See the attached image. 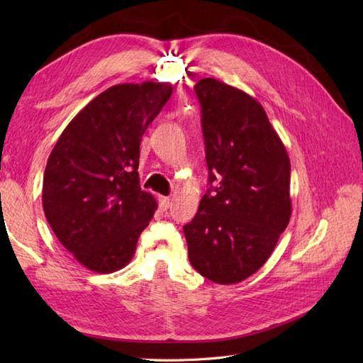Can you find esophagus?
Masks as SVG:
<instances>
[{
  "label": "esophagus",
  "mask_w": 363,
  "mask_h": 363,
  "mask_svg": "<svg viewBox=\"0 0 363 363\" xmlns=\"http://www.w3.org/2000/svg\"><path fill=\"white\" fill-rule=\"evenodd\" d=\"M169 206H172V199L167 198V196H160L159 198V209L160 211H167Z\"/></svg>",
  "instance_id": "obj_1"
}]
</instances>
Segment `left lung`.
I'll return each mask as SVG.
<instances>
[{
  "label": "left lung",
  "mask_w": 363,
  "mask_h": 363,
  "mask_svg": "<svg viewBox=\"0 0 363 363\" xmlns=\"http://www.w3.org/2000/svg\"><path fill=\"white\" fill-rule=\"evenodd\" d=\"M195 91L209 182L220 184L184 226L189 259L209 281L237 284L265 264L289 225L290 159L256 98L213 78Z\"/></svg>",
  "instance_id": "1"
}]
</instances>
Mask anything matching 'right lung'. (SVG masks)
<instances>
[{"label":"right lung","mask_w":363,"mask_h":363,"mask_svg":"<svg viewBox=\"0 0 363 363\" xmlns=\"http://www.w3.org/2000/svg\"><path fill=\"white\" fill-rule=\"evenodd\" d=\"M172 84H118L84 107L60 134L43 174L42 203L59 242L95 273L126 267L157 209L140 189L146 128L172 96Z\"/></svg>","instance_id":"obj_1"}]
</instances>
